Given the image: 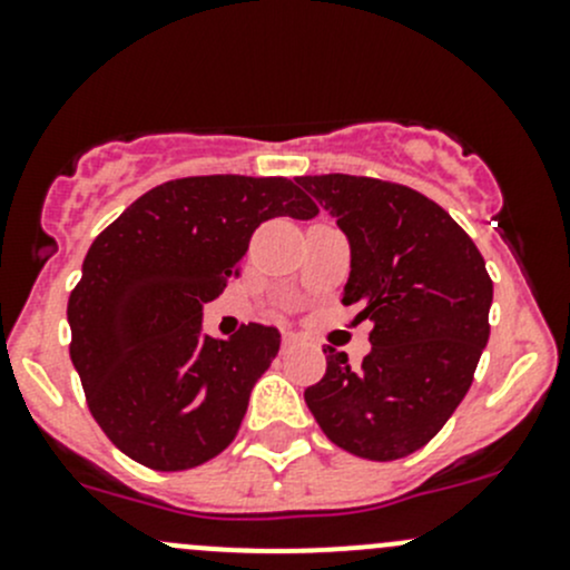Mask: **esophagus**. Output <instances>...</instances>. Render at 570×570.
I'll list each match as a JSON object with an SVG mask.
<instances>
[{
    "label": "esophagus",
    "instance_id": "34e87169",
    "mask_svg": "<svg viewBox=\"0 0 570 570\" xmlns=\"http://www.w3.org/2000/svg\"><path fill=\"white\" fill-rule=\"evenodd\" d=\"M297 344L295 333H284V350H292Z\"/></svg>",
    "mask_w": 570,
    "mask_h": 570
}]
</instances>
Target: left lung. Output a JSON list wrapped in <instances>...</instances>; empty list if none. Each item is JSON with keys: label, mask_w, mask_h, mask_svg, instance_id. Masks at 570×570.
Returning <instances> with one entry per match:
<instances>
[{"label": "left lung", "mask_w": 570, "mask_h": 570, "mask_svg": "<svg viewBox=\"0 0 570 570\" xmlns=\"http://www.w3.org/2000/svg\"><path fill=\"white\" fill-rule=\"evenodd\" d=\"M350 239L344 306L372 322L361 366L325 347L306 389L322 433L350 455L396 461L455 413L488 344L493 281L469 234L435 200L370 176H301Z\"/></svg>", "instance_id": "left-lung-1"}]
</instances>
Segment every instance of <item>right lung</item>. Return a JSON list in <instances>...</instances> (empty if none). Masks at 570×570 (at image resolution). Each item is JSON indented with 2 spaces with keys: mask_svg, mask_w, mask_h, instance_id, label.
<instances>
[{
  "mask_svg": "<svg viewBox=\"0 0 570 570\" xmlns=\"http://www.w3.org/2000/svg\"><path fill=\"white\" fill-rule=\"evenodd\" d=\"M317 212L284 176H187L148 189L94 239L68 297L71 361L124 455L184 471L232 444L281 333L248 322L232 338L204 336L200 308L237 278L264 220Z\"/></svg>",
  "mask_w": 570,
  "mask_h": 570,
  "instance_id": "add662e5",
  "label": "right lung"
}]
</instances>
